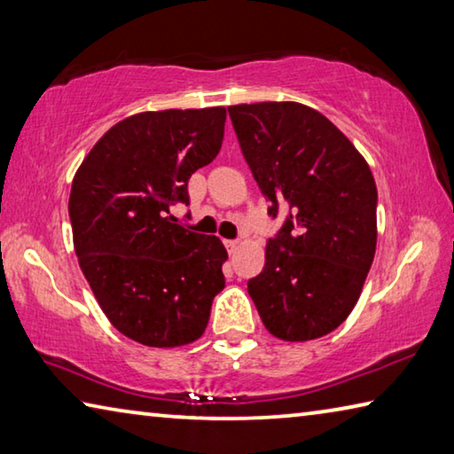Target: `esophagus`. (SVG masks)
I'll return each instance as SVG.
<instances>
[{
    "label": "esophagus",
    "mask_w": 454,
    "mask_h": 454,
    "mask_svg": "<svg viewBox=\"0 0 454 454\" xmlns=\"http://www.w3.org/2000/svg\"><path fill=\"white\" fill-rule=\"evenodd\" d=\"M224 246L228 248L230 254H234V252L238 250V242L236 240H224Z\"/></svg>",
    "instance_id": "obj_1"
}]
</instances>
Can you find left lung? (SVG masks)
<instances>
[{
    "label": "left lung",
    "instance_id": "8db88e82",
    "mask_svg": "<svg viewBox=\"0 0 454 454\" xmlns=\"http://www.w3.org/2000/svg\"><path fill=\"white\" fill-rule=\"evenodd\" d=\"M268 214L286 220L266 244L248 294L266 330L304 342L333 333L358 302L376 250L371 168L333 121L298 102L228 107Z\"/></svg>",
    "mask_w": 454,
    "mask_h": 454
}]
</instances>
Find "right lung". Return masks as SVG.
<instances>
[{"label":"right lung","instance_id":"add662e5","mask_svg":"<svg viewBox=\"0 0 454 454\" xmlns=\"http://www.w3.org/2000/svg\"><path fill=\"white\" fill-rule=\"evenodd\" d=\"M226 110L142 112L99 137L74 176V248L99 309L152 348L198 340L228 260L216 236L174 224L188 180L218 156Z\"/></svg>","mask_w":454,"mask_h":454}]
</instances>
